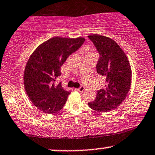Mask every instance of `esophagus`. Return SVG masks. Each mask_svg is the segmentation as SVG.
I'll list each match as a JSON object with an SVG mask.
<instances>
[{
    "label": "esophagus",
    "mask_w": 155,
    "mask_h": 155,
    "mask_svg": "<svg viewBox=\"0 0 155 155\" xmlns=\"http://www.w3.org/2000/svg\"><path fill=\"white\" fill-rule=\"evenodd\" d=\"M84 89H85V88H84V87H79V89H77V91H80V92H83L84 91Z\"/></svg>",
    "instance_id": "1"
}]
</instances>
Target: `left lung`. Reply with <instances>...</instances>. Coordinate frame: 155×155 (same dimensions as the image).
Segmentation results:
<instances>
[{"label":"left lung","instance_id":"left-lung-1","mask_svg":"<svg viewBox=\"0 0 155 155\" xmlns=\"http://www.w3.org/2000/svg\"><path fill=\"white\" fill-rule=\"evenodd\" d=\"M88 37L100 54L97 73L106 79L105 87L97 91L95 100L88 105L98 112H109L126 99L132 83V68L124 51L112 38L99 34Z\"/></svg>","mask_w":155,"mask_h":155}]
</instances>
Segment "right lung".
Listing matches in <instances>:
<instances>
[{"instance_id": "right-lung-1", "label": "right lung", "mask_w": 155, "mask_h": 155, "mask_svg": "<svg viewBox=\"0 0 155 155\" xmlns=\"http://www.w3.org/2000/svg\"><path fill=\"white\" fill-rule=\"evenodd\" d=\"M85 38L55 36L40 44L25 65L23 84L33 104L46 114L58 112L64 107L71 91L54 84L66 58L84 44Z\"/></svg>"}]
</instances>
